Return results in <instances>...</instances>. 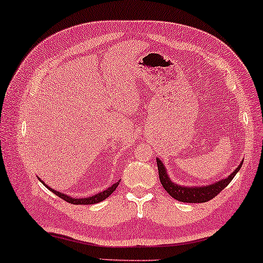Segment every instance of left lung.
<instances>
[{"mask_svg":"<svg viewBox=\"0 0 263 263\" xmlns=\"http://www.w3.org/2000/svg\"><path fill=\"white\" fill-rule=\"evenodd\" d=\"M156 162L157 169H159L160 181L161 183H162L163 188L165 189V192H167L169 195L181 202H187V203H202V202H207L209 200H212L213 197H215L217 194L227 187L230 183V181L234 179V176L236 175V173L240 171L243 161H241V163L237 165V167L233 171V173H230V175H228L227 177L205 185H182L173 182L172 179L168 175L167 168H165V165L159 157H156Z\"/></svg>","mask_w":263,"mask_h":263,"instance_id":"obj_1","label":"left lung"}]
</instances>
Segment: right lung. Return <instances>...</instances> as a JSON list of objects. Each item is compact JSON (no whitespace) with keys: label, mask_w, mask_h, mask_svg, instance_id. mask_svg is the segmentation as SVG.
<instances>
[{"label":"right lung","mask_w":263,"mask_h":263,"mask_svg":"<svg viewBox=\"0 0 263 263\" xmlns=\"http://www.w3.org/2000/svg\"><path fill=\"white\" fill-rule=\"evenodd\" d=\"M37 177H39V176H37ZM39 180L41 181L44 187H47L51 193H54L55 195H58L59 197H61V199H63L64 201L69 202V203H72V204H94V203H99V202L106 200L109 195H111L112 192H114L115 189L118 188V185H119V183H120V180H119L116 183H112V184L110 185V187H108V188L104 189V191L100 192V193H98V194H95V195L87 196V197H81V199H79V197H72V196L67 195V194H64V193L58 192V191H56V189L50 188L49 185H48L47 183H44L43 181H42L41 179H40V177H39Z\"/></svg>","instance_id":"1"}]
</instances>
